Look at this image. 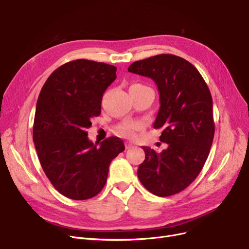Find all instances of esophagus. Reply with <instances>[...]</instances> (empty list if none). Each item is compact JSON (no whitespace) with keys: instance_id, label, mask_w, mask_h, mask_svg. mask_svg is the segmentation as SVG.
Instances as JSON below:
<instances>
[{"instance_id":"esophagus-1","label":"esophagus","mask_w":249,"mask_h":249,"mask_svg":"<svg viewBox=\"0 0 249 249\" xmlns=\"http://www.w3.org/2000/svg\"><path fill=\"white\" fill-rule=\"evenodd\" d=\"M134 145L132 144V143H130V142H125V147H126V149H130V148H132Z\"/></svg>"}]
</instances>
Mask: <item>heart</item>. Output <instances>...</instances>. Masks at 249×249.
<instances>
[{
	"instance_id": "1",
	"label": "heart",
	"mask_w": 249,
	"mask_h": 249,
	"mask_svg": "<svg viewBox=\"0 0 249 249\" xmlns=\"http://www.w3.org/2000/svg\"><path fill=\"white\" fill-rule=\"evenodd\" d=\"M140 86V85H135ZM142 129V123L137 120H125L116 127L117 134L122 137L132 139L135 138L137 132Z\"/></svg>"
}]
</instances>
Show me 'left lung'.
Listing matches in <instances>:
<instances>
[{"label":"left lung","instance_id":"1","mask_svg":"<svg viewBox=\"0 0 249 249\" xmlns=\"http://www.w3.org/2000/svg\"><path fill=\"white\" fill-rule=\"evenodd\" d=\"M128 71L150 77L160 91L153 128L162 129L167 148L158 153L143 146L137 176L150 193L168 197L189 187L208 159L215 132L212 96L198 70L174 54L135 61Z\"/></svg>","mask_w":249,"mask_h":249}]
</instances>
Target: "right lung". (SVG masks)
Segmentation results:
<instances>
[{
  "label": "right lung",
  "instance_id": "1",
  "mask_svg": "<svg viewBox=\"0 0 249 249\" xmlns=\"http://www.w3.org/2000/svg\"><path fill=\"white\" fill-rule=\"evenodd\" d=\"M116 67L76 59L52 72L39 94L33 141L39 161L53 187L72 200L97 196L111 161L125 146L119 137L94 144L87 129L101 114L103 94L116 80Z\"/></svg>",
  "mask_w": 249,
  "mask_h": 249
}]
</instances>
